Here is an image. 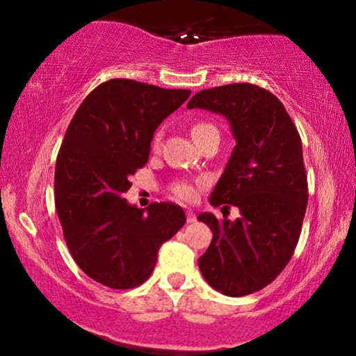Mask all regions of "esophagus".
<instances>
[{"mask_svg": "<svg viewBox=\"0 0 356 356\" xmlns=\"http://www.w3.org/2000/svg\"><path fill=\"white\" fill-rule=\"evenodd\" d=\"M186 214H187V222H194V220H195V216L192 214V211H187Z\"/></svg>", "mask_w": 356, "mask_h": 356, "instance_id": "1", "label": "esophagus"}]
</instances>
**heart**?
<instances>
[{
    "label": "heart",
    "mask_w": 356,
    "mask_h": 356,
    "mask_svg": "<svg viewBox=\"0 0 356 356\" xmlns=\"http://www.w3.org/2000/svg\"><path fill=\"white\" fill-rule=\"evenodd\" d=\"M209 130H218L214 125L209 124V122H197V124H194L192 127V137H194V140L197 137H201L202 134L209 132ZM159 144H161V134H155L154 140H152V147L154 149H157ZM170 191H172L174 197L181 199V201H192L195 195V187L192 182H187V181H177L172 184V187H170Z\"/></svg>",
    "instance_id": "1"
}]
</instances>
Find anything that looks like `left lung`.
Here are the masks:
<instances>
[{"label":"left lung","instance_id":"8db88e82","mask_svg":"<svg viewBox=\"0 0 356 356\" xmlns=\"http://www.w3.org/2000/svg\"><path fill=\"white\" fill-rule=\"evenodd\" d=\"M187 107L222 113L238 142L211 204L236 206L241 218L199 214L212 231L199 269L222 295H251L276 280L300 239L308 206L301 137L277 97L252 83L202 90Z\"/></svg>","mask_w":356,"mask_h":356}]
</instances>
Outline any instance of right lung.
<instances>
[{"label": "right lung", "instance_id": "1", "mask_svg": "<svg viewBox=\"0 0 356 356\" xmlns=\"http://www.w3.org/2000/svg\"><path fill=\"white\" fill-rule=\"evenodd\" d=\"M191 90L112 79L85 97L61 142L55 169V207L70 254L85 275L112 289L140 286L157 252L186 224L182 207L130 206L124 192L149 161L162 120Z\"/></svg>", "mask_w": 356, "mask_h": 356}]
</instances>
